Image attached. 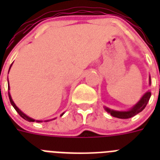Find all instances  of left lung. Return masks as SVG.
<instances>
[{
    "instance_id": "left-lung-1",
    "label": "left lung",
    "mask_w": 160,
    "mask_h": 160,
    "mask_svg": "<svg viewBox=\"0 0 160 160\" xmlns=\"http://www.w3.org/2000/svg\"><path fill=\"white\" fill-rule=\"evenodd\" d=\"M150 96H151V93H145L144 96L141 98V100H139V102L137 103L136 105L129 111H114V110H110L108 108H105V109H106L107 112L110 113L112 116L116 117L119 119H129V118H131V117L136 115L137 114H139V112H141L145 108V106L149 102Z\"/></svg>"
}]
</instances>
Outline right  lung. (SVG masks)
I'll list each match as a JSON object with an SVG mask.
<instances>
[{"mask_svg": "<svg viewBox=\"0 0 160 160\" xmlns=\"http://www.w3.org/2000/svg\"><path fill=\"white\" fill-rule=\"evenodd\" d=\"M11 66H10V68H11ZM8 90H9V88H8ZM8 95H9V99H10V101H11V105H12V106H13L14 108H15V109H16V111H17V113H18V114H20V115H21V116L22 117V118H23L24 119H26V120H27V121H29V122L36 121L35 119H31V118L28 117V116H27V115H26V114H24L23 112H21V110H20V109H19L18 108H17V107H16V105H15V103L13 102V100H12V99H11V95H10V93H9V91H8ZM62 114H61V115H62Z\"/></svg>", "mask_w": 160, "mask_h": 160, "instance_id": "add662e5", "label": "right lung"}]
</instances>
